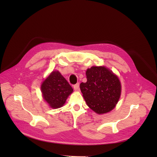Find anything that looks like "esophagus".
Listing matches in <instances>:
<instances>
[{
  "label": "esophagus",
  "mask_w": 157,
  "mask_h": 157,
  "mask_svg": "<svg viewBox=\"0 0 157 157\" xmlns=\"http://www.w3.org/2000/svg\"><path fill=\"white\" fill-rule=\"evenodd\" d=\"M74 89L75 91H79V83H77L74 85L73 86Z\"/></svg>",
  "instance_id": "34e87169"
}]
</instances>
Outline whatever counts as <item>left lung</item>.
I'll return each instance as SVG.
<instances>
[{
    "label": "left lung",
    "mask_w": 157,
    "mask_h": 157,
    "mask_svg": "<svg viewBox=\"0 0 157 157\" xmlns=\"http://www.w3.org/2000/svg\"><path fill=\"white\" fill-rule=\"evenodd\" d=\"M86 74L87 81L80 84V89L87 105L98 114L113 110L121 93L117 76L104 66H93Z\"/></svg>",
    "instance_id": "1"
}]
</instances>
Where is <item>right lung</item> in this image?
Returning a JSON list of instances; mask_svg holds the SVG:
<instances>
[{
	"instance_id": "right-lung-1",
	"label": "right lung",
	"mask_w": 157,
	"mask_h": 157,
	"mask_svg": "<svg viewBox=\"0 0 157 157\" xmlns=\"http://www.w3.org/2000/svg\"><path fill=\"white\" fill-rule=\"evenodd\" d=\"M41 90L44 99L51 107L56 109L64 105L73 89L59 71H55L43 81Z\"/></svg>"
}]
</instances>
